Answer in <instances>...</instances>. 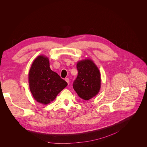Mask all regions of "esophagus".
<instances>
[{"instance_id":"esophagus-1","label":"esophagus","mask_w":147,"mask_h":147,"mask_svg":"<svg viewBox=\"0 0 147 147\" xmlns=\"http://www.w3.org/2000/svg\"><path fill=\"white\" fill-rule=\"evenodd\" d=\"M65 81H66V82L68 83V84H69V83H70V81H69V79H68V78H65Z\"/></svg>"}]
</instances>
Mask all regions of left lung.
I'll list each match as a JSON object with an SVG mask.
<instances>
[{"mask_svg":"<svg viewBox=\"0 0 147 147\" xmlns=\"http://www.w3.org/2000/svg\"><path fill=\"white\" fill-rule=\"evenodd\" d=\"M78 75L73 88L80 98L87 100L98 94L101 86L99 68L90 59L81 60L77 64Z\"/></svg>","mask_w":147,"mask_h":147,"instance_id":"obj_1","label":"left lung"}]
</instances>
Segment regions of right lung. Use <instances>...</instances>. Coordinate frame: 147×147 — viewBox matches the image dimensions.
I'll list each match as a JSON object with an SVG mask.
<instances>
[{
  "label": "right lung",
  "mask_w": 147,
  "mask_h": 147,
  "mask_svg": "<svg viewBox=\"0 0 147 147\" xmlns=\"http://www.w3.org/2000/svg\"><path fill=\"white\" fill-rule=\"evenodd\" d=\"M29 85L34 98L39 103L47 105L67 86L57 73L50 67L48 58L39 55L32 64L28 74Z\"/></svg>",
  "instance_id": "add662e5"
}]
</instances>
